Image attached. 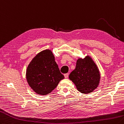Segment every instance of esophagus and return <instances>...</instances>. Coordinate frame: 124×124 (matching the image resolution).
Wrapping results in <instances>:
<instances>
[{
	"label": "esophagus",
	"mask_w": 124,
	"mask_h": 124,
	"mask_svg": "<svg viewBox=\"0 0 124 124\" xmlns=\"http://www.w3.org/2000/svg\"><path fill=\"white\" fill-rule=\"evenodd\" d=\"M64 76L65 78H67L68 77V76H69V74H68V73L67 74H65L64 75Z\"/></svg>",
	"instance_id": "1"
}]
</instances>
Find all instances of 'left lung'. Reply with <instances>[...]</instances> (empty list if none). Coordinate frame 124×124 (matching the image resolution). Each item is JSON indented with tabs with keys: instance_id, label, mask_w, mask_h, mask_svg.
Instances as JSON below:
<instances>
[{
	"instance_id": "obj_1",
	"label": "left lung",
	"mask_w": 124,
	"mask_h": 124,
	"mask_svg": "<svg viewBox=\"0 0 124 124\" xmlns=\"http://www.w3.org/2000/svg\"><path fill=\"white\" fill-rule=\"evenodd\" d=\"M69 79L80 93L88 94L93 91L99 85L101 75L93 60L89 55L79 58L76 65L69 76Z\"/></svg>"
}]
</instances>
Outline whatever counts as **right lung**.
I'll return each mask as SVG.
<instances>
[{"instance_id": "add662e5", "label": "right lung", "mask_w": 124, "mask_h": 124, "mask_svg": "<svg viewBox=\"0 0 124 124\" xmlns=\"http://www.w3.org/2000/svg\"><path fill=\"white\" fill-rule=\"evenodd\" d=\"M26 76L31 89L40 95L50 93L64 78L49 49L41 51L31 60L27 68Z\"/></svg>"}]
</instances>
